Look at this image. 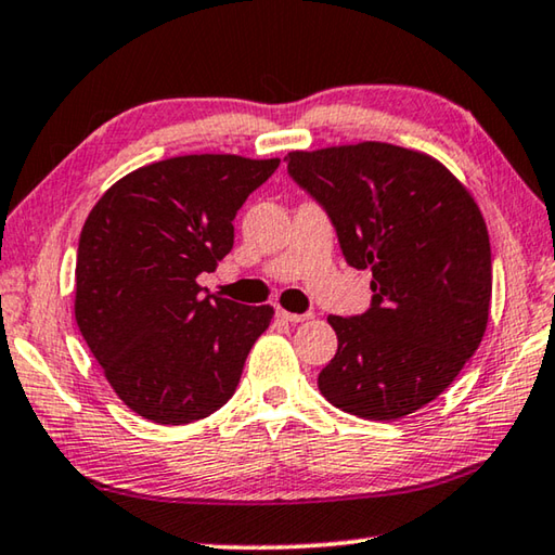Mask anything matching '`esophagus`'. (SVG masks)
<instances>
[{
	"instance_id": "esophagus-1",
	"label": "esophagus",
	"mask_w": 555,
	"mask_h": 555,
	"mask_svg": "<svg viewBox=\"0 0 555 555\" xmlns=\"http://www.w3.org/2000/svg\"><path fill=\"white\" fill-rule=\"evenodd\" d=\"M276 315L286 323H306V321H311V318H313V313H291V311H284V308H279V306H276Z\"/></svg>"
}]
</instances>
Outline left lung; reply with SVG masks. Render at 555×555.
<instances>
[{
	"label": "left lung",
	"instance_id": "1",
	"mask_svg": "<svg viewBox=\"0 0 555 555\" xmlns=\"http://www.w3.org/2000/svg\"><path fill=\"white\" fill-rule=\"evenodd\" d=\"M284 162L327 212L347 264L372 269L367 311L327 318L337 352L318 389L352 416H409L482 343L492 300L482 212L443 164L403 146L362 142Z\"/></svg>",
	"mask_w": 555,
	"mask_h": 555
}]
</instances>
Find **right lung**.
Listing matches in <instances>:
<instances>
[{
  "mask_svg": "<svg viewBox=\"0 0 555 555\" xmlns=\"http://www.w3.org/2000/svg\"><path fill=\"white\" fill-rule=\"evenodd\" d=\"M279 158L176 156L102 195L80 232L75 321L107 382L154 424L201 421L232 399L244 360L274 315L203 296L234 244L232 220Z\"/></svg>",
  "mask_w": 555,
  "mask_h": 555,
  "instance_id": "obj_1",
  "label": "right lung"
}]
</instances>
